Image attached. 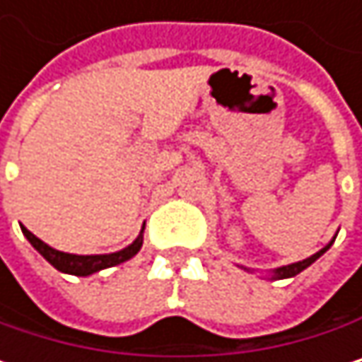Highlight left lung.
I'll use <instances>...</instances> for the list:
<instances>
[{
    "instance_id": "1",
    "label": "left lung",
    "mask_w": 362,
    "mask_h": 362,
    "mask_svg": "<svg viewBox=\"0 0 362 362\" xmlns=\"http://www.w3.org/2000/svg\"><path fill=\"white\" fill-rule=\"evenodd\" d=\"M336 242V235H334V240L325 246V248H321L319 252H315L313 256H308V258H304V260H298V262H292V264H284V267H277V269H271L269 271V279H290V277H296L298 273H302L306 267H310L317 258H321L327 250L332 248V244ZM244 271H250V273H254V269H248V267H242Z\"/></svg>"
}]
</instances>
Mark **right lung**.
Masks as SVG:
<instances>
[{"instance_id": "obj_1", "label": "right lung", "mask_w": 362, "mask_h": 362, "mask_svg": "<svg viewBox=\"0 0 362 362\" xmlns=\"http://www.w3.org/2000/svg\"><path fill=\"white\" fill-rule=\"evenodd\" d=\"M144 229H146V225L141 227V231L133 240V244H129L127 248L118 250V252H110V254H68V252H60V250L47 246L37 235H33L26 227H23V233L24 238L30 242V246L37 250L54 269H58L62 273H68V275L87 277V275H93V273L102 271V269L116 267V264L133 258L144 246Z\"/></svg>"}]
</instances>
